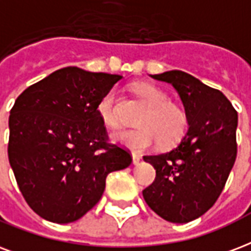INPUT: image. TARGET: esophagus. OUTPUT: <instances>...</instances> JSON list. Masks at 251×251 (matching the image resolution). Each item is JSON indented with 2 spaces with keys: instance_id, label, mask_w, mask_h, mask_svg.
Segmentation results:
<instances>
[{
  "instance_id": "obj_1",
  "label": "esophagus",
  "mask_w": 251,
  "mask_h": 251,
  "mask_svg": "<svg viewBox=\"0 0 251 251\" xmlns=\"http://www.w3.org/2000/svg\"><path fill=\"white\" fill-rule=\"evenodd\" d=\"M139 160H141V155L137 152H133V163L137 166V164H139Z\"/></svg>"
}]
</instances>
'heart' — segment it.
<instances>
[{"mask_svg": "<svg viewBox=\"0 0 251 251\" xmlns=\"http://www.w3.org/2000/svg\"><path fill=\"white\" fill-rule=\"evenodd\" d=\"M135 95L147 105L138 120L139 129L120 130L113 139L133 151H143L158 143L172 146L179 142L188 127V116L183 108L170 101L166 92L151 84H137ZM99 114L104 125L116 129L120 125L117 112V93L110 91L99 104Z\"/></svg>", "mask_w": 251, "mask_h": 251, "instance_id": "obj_1", "label": "heart"}]
</instances>
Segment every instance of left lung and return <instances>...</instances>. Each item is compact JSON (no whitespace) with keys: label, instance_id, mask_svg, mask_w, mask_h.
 <instances>
[{"label":"left lung","instance_id":"obj_1","mask_svg":"<svg viewBox=\"0 0 251 251\" xmlns=\"http://www.w3.org/2000/svg\"><path fill=\"white\" fill-rule=\"evenodd\" d=\"M151 77L176 89L189 129L171 151L143 156L156 171L143 199L162 219L189 223L210 209L225 187L237 158L238 114L219 89L185 72L168 71Z\"/></svg>","mask_w":251,"mask_h":251}]
</instances>
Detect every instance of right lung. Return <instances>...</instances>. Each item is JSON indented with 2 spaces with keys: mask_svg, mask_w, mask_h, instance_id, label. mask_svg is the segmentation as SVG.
<instances>
[{
  "mask_svg": "<svg viewBox=\"0 0 251 251\" xmlns=\"http://www.w3.org/2000/svg\"><path fill=\"white\" fill-rule=\"evenodd\" d=\"M121 79L67 67L15 100L9 162L26 202L45 220L67 224L83 217L100 201L108 174L131 163L127 149L109 142L97 109Z\"/></svg>",
  "mask_w": 251,
  "mask_h": 251,
  "instance_id": "add662e5",
  "label": "right lung"
}]
</instances>
